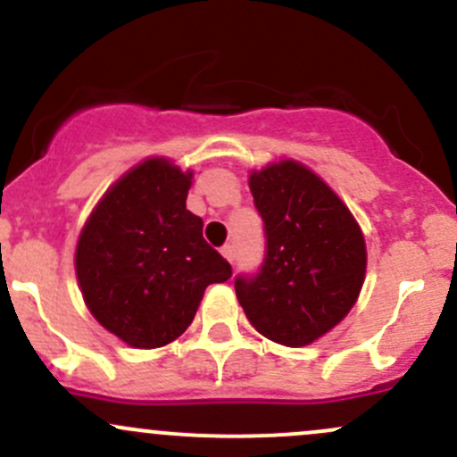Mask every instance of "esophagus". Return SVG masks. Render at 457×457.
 I'll use <instances>...</instances> for the list:
<instances>
[{"label": "esophagus", "mask_w": 457, "mask_h": 457, "mask_svg": "<svg viewBox=\"0 0 457 457\" xmlns=\"http://www.w3.org/2000/svg\"><path fill=\"white\" fill-rule=\"evenodd\" d=\"M222 255H224V260L233 263V260H235V246H233V244H224V246H222Z\"/></svg>", "instance_id": "1"}]
</instances>
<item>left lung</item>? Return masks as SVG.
<instances>
[{
  "label": "left lung",
  "instance_id": "8db88e82",
  "mask_svg": "<svg viewBox=\"0 0 457 457\" xmlns=\"http://www.w3.org/2000/svg\"><path fill=\"white\" fill-rule=\"evenodd\" d=\"M248 187L263 220L266 257L255 277L235 279L237 301L266 338L310 345L359 299L368 268L363 230L341 197L297 160L251 171Z\"/></svg>",
  "mask_w": 457,
  "mask_h": 457
}]
</instances>
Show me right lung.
<instances>
[{
    "label": "right lung",
    "mask_w": 457,
    "mask_h": 457,
    "mask_svg": "<svg viewBox=\"0 0 457 457\" xmlns=\"http://www.w3.org/2000/svg\"><path fill=\"white\" fill-rule=\"evenodd\" d=\"M191 178L167 158L143 160L105 191L79 235L74 268L87 310L138 350L176 341L206 286L233 275L187 209Z\"/></svg>",
    "instance_id": "obj_1"
}]
</instances>
